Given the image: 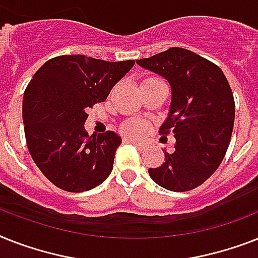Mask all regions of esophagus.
Segmentation results:
<instances>
[{"label":"esophagus","instance_id":"obj_1","mask_svg":"<svg viewBox=\"0 0 258 258\" xmlns=\"http://www.w3.org/2000/svg\"><path fill=\"white\" fill-rule=\"evenodd\" d=\"M124 142H127V143H131L134 144V146H136L138 148H143L144 144L140 143V142H138V140H134V139H124Z\"/></svg>","mask_w":258,"mask_h":258}]
</instances>
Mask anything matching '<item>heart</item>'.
Here are the masks:
<instances>
[{
	"label": "heart",
	"mask_w": 258,
	"mask_h": 258,
	"mask_svg": "<svg viewBox=\"0 0 258 258\" xmlns=\"http://www.w3.org/2000/svg\"><path fill=\"white\" fill-rule=\"evenodd\" d=\"M159 79L155 78V77H148V78L143 79L140 85H146V83H151V82H158ZM120 131L124 134L125 136H130V138H139L144 134L146 131V124H144L142 120L139 119H131V120H127V122L123 123L120 125Z\"/></svg>",
	"instance_id": "heart-1"
}]
</instances>
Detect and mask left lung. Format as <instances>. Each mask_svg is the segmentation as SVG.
<instances>
[{
    "label": "left lung",
    "mask_w": 258,
    "mask_h": 258,
    "mask_svg": "<svg viewBox=\"0 0 258 258\" xmlns=\"http://www.w3.org/2000/svg\"><path fill=\"white\" fill-rule=\"evenodd\" d=\"M136 63L160 75L171 86V104L160 128L172 130L173 151L164 150L160 167L148 168L160 187L184 192L199 187L220 163L231 142L234 99L219 66L181 47H171Z\"/></svg>",
    "instance_id": "8db88e82"
}]
</instances>
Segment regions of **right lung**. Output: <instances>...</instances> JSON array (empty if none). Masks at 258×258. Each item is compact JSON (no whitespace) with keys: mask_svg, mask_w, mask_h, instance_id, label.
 <instances>
[{"mask_svg":"<svg viewBox=\"0 0 258 258\" xmlns=\"http://www.w3.org/2000/svg\"><path fill=\"white\" fill-rule=\"evenodd\" d=\"M134 64L59 55L33 75L22 102L25 136L31 158L54 185L85 192L107 179L122 138L114 131L89 136L86 110L104 102Z\"/></svg>","mask_w":258,"mask_h":258,"instance_id":"right-lung-1","label":"right lung"}]
</instances>
